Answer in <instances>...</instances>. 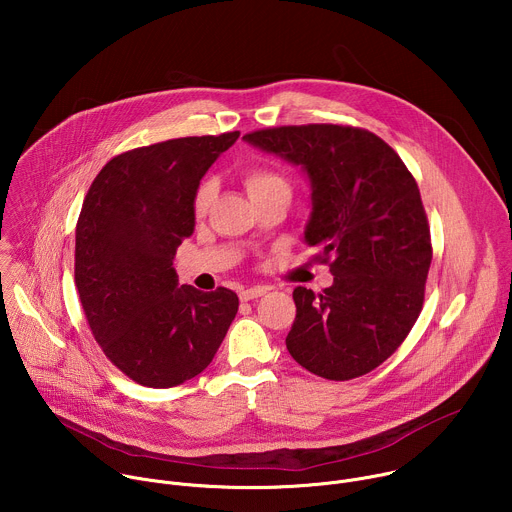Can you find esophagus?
I'll use <instances>...</instances> for the list:
<instances>
[{
	"label": "esophagus",
	"instance_id": "1",
	"mask_svg": "<svg viewBox=\"0 0 512 512\" xmlns=\"http://www.w3.org/2000/svg\"><path fill=\"white\" fill-rule=\"evenodd\" d=\"M265 294H267V287H265V285H255V287L243 289L239 296H241L243 302H249V300H257V298H261V296H265Z\"/></svg>",
	"mask_w": 512,
	"mask_h": 512
}]
</instances>
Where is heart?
<instances>
[{
	"label": "heart",
	"mask_w": 512,
	"mask_h": 512,
	"mask_svg": "<svg viewBox=\"0 0 512 512\" xmlns=\"http://www.w3.org/2000/svg\"><path fill=\"white\" fill-rule=\"evenodd\" d=\"M245 186H247V192L249 196H255L259 192H265V190H271V188H287V182L285 178L275 172V170H269V168H253L245 174ZM208 198H210V186L204 184L198 188L196 192V198H194V210L200 214L204 212L206 204H208Z\"/></svg>",
	"instance_id": "obj_1"
}]
</instances>
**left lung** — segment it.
<instances>
[{"label":"left lung","instance_id":"left-lung-1","mask_svg":"<svg viewBox=\"0 0 512 512\" xmlns=\"http://www.w3.org/2000/svg\"><path fill=\"white\" fill-rule=\"evenodd\" d=\"M243 139L304 168L312 188L304 239L334 275L322 294L294 289L289 354L330 381L371 373L423 308L431 239L415 178L389 143L360 127L283 125Z\"/></svg>","mask_w":512,"mask_h":512}]
</instances>
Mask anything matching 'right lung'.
Segmentation results:
<instances>
[{"mask_svg": "<svg viewBox=\"0 0 512 512\" xmlns=\"http://www.w3.org/2000/svg\"><path fill=\"white\" fill-rule=\"evenodd\" d=\"M239 131L123 152L93 180L77 223L75 283L105 356L131 381L168 389L200 375L239 310L235 291L178 285L176 249L194 198Z\"/></svg>", "mask_w": 512, "mask_h": 512, "instance_id": "add662e5", "label": "right lung"}]
</instances>
